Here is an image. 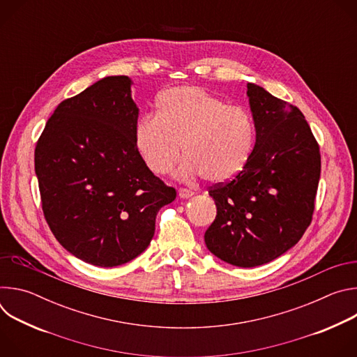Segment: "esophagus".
I'll return each instance as SVG.
<instances>
[{
    "instance_id": "1",
    "label": "esophagus",
    "mask_w": 357,
    "mask_h": 357,
    "mask_svg": "<svg viewBox=\"0 0 357 357\" xmlns=\"http://www.w3.org/2000/svg\"><path fill=\"white\" fill-rule=\"evenodd\" d=\"M178 193H179V197H182V199H188V197H190L193 195V192L186 189V188H181Z\"/></svg>"
}]
</instances>
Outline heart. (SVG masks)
Listing matches in <instances>:
<instances>
[{"instance_id":"1","label":"heart","mask_w":357,"mask_h":357,"mask_svg":"<svg viewBox=\"0 0 357 357\" xmlns=\"http://www.w3.org/2000/svg\"><path fill=\"white\" fill-rule=\"evenodd\" d=\"M134 144L145 167L167 174L186 160L178 178L202 175L211 183L234 178L247 164L254 146L250 113L197 86L165 90L157 101V114H144L134 127Z\"/></svg>"}]
</instances>
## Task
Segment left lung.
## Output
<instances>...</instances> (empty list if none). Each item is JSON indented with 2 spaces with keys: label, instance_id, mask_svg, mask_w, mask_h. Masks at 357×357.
I'll return each instance as SVG.
<instances>
[{
  "label": "left lung",
  "instance_id": "1",
  "mask_svg": "<svg viewBox=\"0 0 357 357\" xmlns=\"http://www.w3.org/2000/svg\"><path fill=\"white\" fill-rule=\"evenodd\" d=\"M256 144L245 167L209 188L218 215L205 243L220 260L257 267L295 245L312 222L319 145L301 110L247 83Z\"/></svg>",
  "mask_w": 357,
  "mask_h": 357
}]
</instances>
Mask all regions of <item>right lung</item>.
<instances>
[{
    "mask_svg": "<svg viewBox=\"0 0 357 357\" xmlns=\"http://www.w3.org/2000/svg\"><path fill=\"white\" fill-rule=\"evenodd\" d=\"M128 76H109L63 100L35 148L43 216L75 257L98 267L135 259L176 190L152 174L134 144L138 107Z\"/></svg>",
    "mask_w": 357,
    "mask_h": 357,
    "instance_id": "1",
    "label": "right lung"
}]
</instances>
